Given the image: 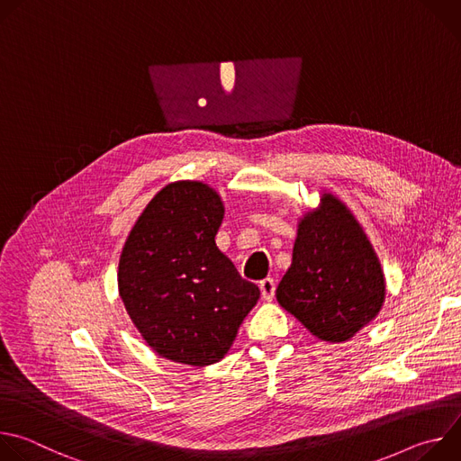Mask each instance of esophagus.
I'll return each instance as SVG.
<instances>
[{
  "label": "esophagus",
  "mask_w": 461,
  "mask_h": 461,
  "mask_svg": "<svg viewBox=\"0 0 461 461\" xmlns=\"http://www.w3.org/2000/svg\"><path fill=\"white\" fill-rule=\"evenodd\" d=\"M258 288H260L262 299H265V301H272V299H274V295H276V281H274V279L260 281Z\"/></svg>",
  "instance_id": "obj_1"
}]
</instances>
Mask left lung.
<instances>
[{
  "label": "left lung",
  "instance_id": "1",
  "mask_svg": "<svg viewBox=\"0 0 461 461\" xmlns=\"http://www.w3.org/2000/svg\"><path fill=\"white\" fill-rule=\"evenodd\" d=\"M386 294L379 257L350 208L330 191L297 222L292 265L276 295L306 330L345 343L372 322Z\"/></svg>",
  "mask_w": 461,
  "mask_h": 461
}]
</instances>
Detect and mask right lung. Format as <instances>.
Instances as JSON below:
<instances>
[{
    "mask_svg": "<svg viewBox=\"0 0 461 461\" xmlns=\"http://www.w3.org/2000/svg\"><path fill=\"white\" fill-rule=\"evenodd\" d=\"M224 219L217 189L199 180L164 185L129 231L118 294L142 339L160 357L206 366L231 348L258 301L217 248Z\"/></svg>",
    "mask_w": 461,
    "mask_h": 461,
    "instance_id": "add662e5",
    "label": "right lung"
}]
</instances>
